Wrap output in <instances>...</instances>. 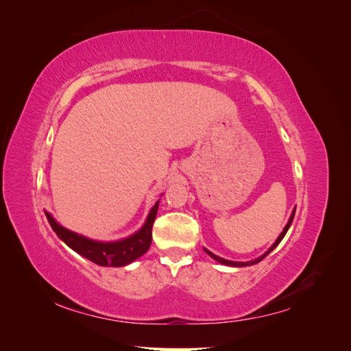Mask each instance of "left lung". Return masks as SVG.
<instances>
[{
    "instance_id": "8db88e82",
    "label": "left lung",
    "mask_w": 351,
    "mask_h": 351,
    "mask_svg": "<svg viewBox=\"0 0 351 351\" xmlns=\"http://www.w3.org/2000/svg\"><path fill=\"white\" fill-rule=\"evenodd\" d=\"M294 212H295V209H293V214H291V217H290V219H289V222H287V226L284 227V230H282V232L281 234L278 236V239H277V241H275L272 246L269 247V250H267L265 252L262 256H259L258 259H254V261H250V262H232V261H227V259H224V258H219V256H217V254H214L212 252H209V250H206L205 249V252L209 254V256L212 258V259H215L217 262H219V263H224V265H228V267H250V265H254V263H258V262H261L265 256H268V254L278 246V244L281 243V240L284 239V236L287 234V231H289V228H290V226H291V222H293V218H294Z\"/></svg>"
}]
</instances>
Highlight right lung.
I'll use <instances>...</instances> for the list:
<instances>
[{"mask_svg":"<svg viewBox=\"0 0 351 351\" xmlns=\"http://www.w3.org/2000/svg\"><path fill=\"white\" fill-rule=\"evenodd\" d=\"M159 200L151 209L143 227L134 234L117 240V241H98L84 237L77 232H73L52 218L49 212H45L49 226L56 231V234L64 241L70 249H73L80 256L89 259L90 262L101 265V267H125L137 258H141L149 249L152 243V226L156 218Z\"/></svg>","mask_w":351,"mask_h":351,"instance_id":"add662e5","label":"right lung"}]
</instances>
